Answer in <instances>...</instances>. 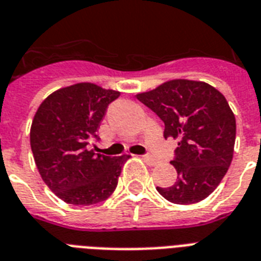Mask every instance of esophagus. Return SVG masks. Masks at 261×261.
Here are the masks:
<instances>
[{"instance_id": "34e87169", "label": "esophagus", "mask_w": 261, "mask_h": 261, "mask_svg": "<svg viewBox=\"0 0 261 261\" xmlns=\"http://www.w3.org/2000/svg\"><path fill=\"white\" fill-rule=\"evenodd\" d=\"M142 160L147 164V165H151V167H154V165H157V164H159V161H157V160L153 159V157H151V155H149V154L142 155Z\"/></svg>"}]
</instances>
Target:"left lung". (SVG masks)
<instances>
[{
  "mask_svg": "<svg viewBox=\"0 0 261 261\" xmlns=\"http://www.w3.org/2000/svg\"><path fill=\"white\" fill-rule=\"evenodd\" d=\"M137 98L159 115L164 137L178 141L172 165L177 180L157 191L176 204L206 199L218 187L233 160L236 118L219 90L192 80H171Z\"/></svg>",
  "mask_w": 261,
  "mask_h": 261,
  "instance_id": "8db88e82",
  "label": "left lung"
}]
</instances>
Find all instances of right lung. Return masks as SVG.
<instances>
[{
	"mask_svg": "<svg viewBox=\"0 0 261 261\" xmlns=\"http://www.w3.org/2000/svg\"><path fill=\"white\" fill-rule=\"evenodd\" d=\"M120 92L96 84L61 88L43 100L32 120L30 141L43 181L63 202L89 206L110 198L128 155L89 150L107 107Z\"/></svg>",
	"mask_w": 261,
	"mask_h": 261,
	"instance_id": "1",
	"label": "right lung"
}]
</instances>
